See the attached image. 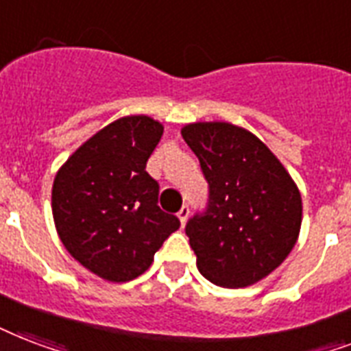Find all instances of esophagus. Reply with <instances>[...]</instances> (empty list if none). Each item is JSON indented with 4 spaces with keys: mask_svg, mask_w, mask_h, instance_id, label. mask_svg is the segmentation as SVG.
<instances>
[{
    "mask_svg": "<svg viewBox=\"0 0 351 351\" xmlns=\"http://www.w3.org/2000/svg\"><path fill=\"white\" fill-rule=\"evenodd\" d=\"M176 215H178V219H180L182 224H186L187 217H189V206H182L180 211H178Z\"/></svg>",
    "mask_w": 351,
    "mask_h": 351,
    "instance_id": "1",
    "label": "esophagus"
}]
</instances>
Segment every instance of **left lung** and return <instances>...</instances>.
Wrapping results in <instances>:
<instances>
[{
  "label": "left lung",
  "instance_id": "obj_1",
  "mask_svg": "<svg viewBox=\"0 0 351 351\" xmlns=\"http://www.w3.org/2000/svg\"><path fill=\"white\" fill-rule=\"evenodd\" d=\"M182 138L210 184L208 210L186 226L200 274L226 289L258 283L276 271L298 241V186L247 128L226 121L189 123Z\"/></svg>",
  "mask_w": 351,
  "mask_h": 351
}]
</instances>
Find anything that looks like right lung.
I'll list each match as a JSON object with an SVG mask.
<instances>
[{
    "label": "right lung",
    "mask_w": 351,
    "mask_h": 351,
    "mask_svg": "<svg viewBox=\"0 0 351 351\" xmlns=\"http://www.w3.org/2000/svg\"><path fill=\"white\" fill-rule=\"evenodd\" d=\"M164 125L125 116L101 128L57 171L51 210L71 256L106 282L123 283L151 267L180 221L158 206L160 186L145 171Z\"/></svg>",
    "instance_id": "add662e5"
}]
</instances>
